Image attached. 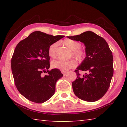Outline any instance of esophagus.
<instances>
[{
	"label": "esophagus",
	"mask_w": 127,
	"mask_h": 127,
	"mask_svg": "<svg viewBox=\"0 0 127 127\" xmlns=\"http://www.w3.org/2000/svg\"><path fill=\"white\" fill-rule=\"evenodd\" d=\"M61 72H62V73L63 74L64 76H65L66 73H67V71H65V70H61Z\"/></svg>",
	"instance_id": "34e87169"
}]
</instances>
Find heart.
<instances>
[{
	"label": "heart",
	"instance_id": "b5f03b06",
	"mask_svg": "<svg viewBox=\"0 0 127 127\" xmlns=\"http://www.w3.org/2000/svg\"><path fill=\"white\" fill-rule=\"evenodd\" d=\"M62 43L64 46H65L66 47L72 51V55L75 58H76L79 61H81L84 58L85 56V52L80 48L81 45L79 42L71 39H66L63 40ZM57 46L58 44L57 42L53 43V44L50 45L48 49V53L50 57H55ZM51 65H52L53 68L58 69L61 70L65 71L70 69L75 68L77 65V62L74 59H71V60L67 61L56 60L52 62Z\"/></svg>",
	"mask_w": 127,
	"mask_h": 127
}]
</instances>
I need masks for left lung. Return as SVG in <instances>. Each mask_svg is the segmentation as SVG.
Here are the masks:
<instances>
[{
	"label": "left lung",
	"instance_id": "8db88e82",
	"mask_svg": "<svg viewBox=\"0 0 127 127\" xmlns=\"http://www.w3.org/2000/svg\"><path fill=\"white\" fill-rule=\"evenodd\" d=\"M67 37L83 43L86 47V57L75 70L77 78L72 82L74 93L83 100H98L108 90L114 74L111 51L105 40L93 32ZM79 70L86 72L81 75Z\"/></svg>",
	"mask_w": 127,
	"mask_h": 127
}]
</instances>
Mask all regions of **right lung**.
<instances>
[{
    "instance_id": "add662e5",
    "label": "right lung",
    "mask_w": 127,
    "mask_h": 127,
    "mask_svg": "<svg viewBox=\"0 0 127 127\" xmlns=\"http://www.w3.org/2000/svg\"><path fill=\"white\" fill-rule=\"evenodd\" d=\"M64 36L35 31L16 46L11 59L13 79L19 92L29 100L43 103L55 94L56 82L63 75L58 69L48 70V49ZM43 72L47 75L44 76Z\"/></svg>"
}]
</instances>
